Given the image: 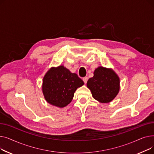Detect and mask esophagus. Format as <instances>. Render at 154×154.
Wrapping results in <instances>:
<instances>
[{
	"label": "esophagus",
	"instance_id": "34e87169",
	"mask_svg": "<svg viewBox=\"0 0 154 154\" xmlns=\"http://www.w3.org/2000/svg\"><path fill=\"white\" fill-rule=\"evenodd\" d=\"M87 80H88V77H84L83 78V81H84V82L85 84L87 83Z\"/></svg>",
	"mask_w": 154,
	"mask_h": 154
}]
</instances>
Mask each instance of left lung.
Listing matches in <instances>:
<instances>
[{
  "mask_svg": "<svg viewBox=\"0 0 154 154\" xmlns=\"http://www.w3.org/2000/svg\"><path fill=\"white\" fill-rule=\"evenodd\" d=\"M87 85L95 100L108 103L119 93L120 80L112 70L99 67L95 70L93 77L88 80Z\"/></svg>",
  "mask_w": 154,
  "mask_h": 154,
  "instance_id": "left-lung-1",
  "label": "left lung"
}]
</instances>
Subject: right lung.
Segmentation results:
<instances>
[{
    "label": "right lung",
    "mask_w": 154,
    "mask_h": 154,
    "mask_svg": "<svg viewBox=\"0 0 154 154\" xmlns=\"http://www.w3.org/2000/svg\"><path fill=\"white\" fill-rule=\"evenodd\" d=\"M84 84L76 74L63 66L52 67L43 79L42 92L48 103L62 108L70 103L77 88Z\"/></svg>",
    "instance_id": "obj_1"
}]
</instances>
